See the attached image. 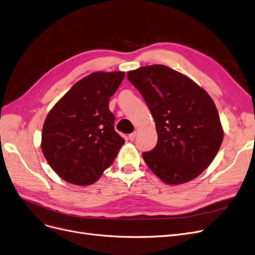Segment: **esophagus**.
Wrapping results in <instances>:
<instances>
[{
	"instance_id": "obj_1",
	"label": "esophagus",
	"mask_w": 255,
	"mask_h": 255,
	"mask_svg": "<svg viewBox=\"0 0 255 255\" xmlns=\"http://www.w3.org/2000/svg\"><path fill=\"white\" fill-rule=\"evenodd\" d=\"M136 135H137V133H136V132H133V133H131V134H129V139H130L131 141H133V140L135 139Z\"/></svg>"
}]
</instances>
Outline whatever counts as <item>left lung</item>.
<instances>
[{
	"label": "left lung",
	"instance_id": "left-lung-1",
	"mask_svg": "<svg viewBox=\"0 0 255 255\" xmlns=\"http://www.w3.org/2000/svg\"><path fill=\"white\" fill-rule=\"evenodd\" d=\"M155 121L157 143L142 152L151 171L168 184L200 175L212 163L223 140V130L212 98L186 76L162 64L127 74Z\"/></svg>",
	"mask_w": 255,
	"mask_h": 255
}]
</instances>
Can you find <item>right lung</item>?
<instances>
[{
    "label": "right lung",
    "mask_w": 255,
    "mask_h": 255,
    "mask_svg": "<svg viewBox=\"0 0 255 255\" xmlns=\"http://www.w3.org/2000/svg\"><path fill=\"white\" fill-rule=\"evenodd\" d=\"M124 77L123 72L88 75L49 113L41 150L63 180L90 185L114 162L125 139L115 130L116 117L108 104Z\"/></svg>",
    "instance_id": "obj_1"
}]
</instances>
